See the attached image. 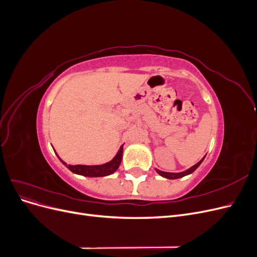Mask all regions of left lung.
Returning a JSON list of instances; mask_svg holds the SVG:
<instances>
[{"label": "left lung", "instance_id": "obj_1", "mask_svg": "<svg viewBox=\"0 0 257 257\" xmlns=\"http://www.w3.org/2000/svg\"><path fill=\"white\" fill-rule=\"evenodd\" d=\"M204 159H205V157L201 159L197 164H195L194 166H192V167H190L189 169H186V170H184V172H181V173H166V172H162V170H160V169H157L155 168V172H157L160 176H162V177H164V178H167V179H179V178H182V177H184V176H188V175H190V174H192L194 170H195L201 163H203V161H204Z\"/></svg>", "mask_w": 257, "mask_h": 257}]
</instances>
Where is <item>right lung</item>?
Wrapping results in <instances>:
<instances>
[{
    "label": "right lung",
    "mask_w": 257,
    "mask_h": 257,
    "mask_svg": "<svg viewBox=\"0 0 257 257\" xmlns=\"http://www.w3.org/2000/svg\"><path fill=\"white\" fill-rule=\"evenodd\" d=\"M122 153H123V145L120 147L119 151L116 152L114 158L105 163L102 165H67L64 161H62L58 155L59 160L62 162V164L65 165L72 173L76 175H80L84 177H105L108 175L113 174L116 169L119 168L122 160Z\"/></svg>",
    "instance_id": "1"
}]
</instances>
